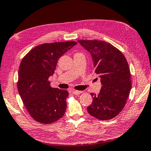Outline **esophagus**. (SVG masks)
<instances>
[{
    "label": "esophagus",
    "mask_w": 151,
    "mask_h": 151,
    "mask_svg": "<svg viewBox=\"0 0 151 151\" xmlns=\"http://www.w3.org/2000/svg\"><path fill=\"white\" fill-rule=\"evenodd\" d=\"M70 92H72L73 94H75V95H78V94H81V93H83V92L82 91H78V90H70Z\"/></svg>",
    "instance_id": "34e87169"
}]
</instances>
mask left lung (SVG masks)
I'll return each instance as SVG.
<instances>
[{
  "label": "left lung",
  "instance_id": "8db88e82",
  "mask_svg": "<svg viewBox=\"0 0 151 151\" xmlns=\"http://www.w3.org/2000/svg\"><path fill=\"white\" fill-rule=\"evenodd\" d=\"M91 54L95 73L102 84L100 93L87 107L90 115L100 120L114 118L126 104L131 88V73L125 57L118 49L104 41L78 40Z\"/></svg>",
  "mask_w": 151,
  "mask_h": 151
}]
</instances>
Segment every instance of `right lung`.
<instances>
[{
	"mask_svg": "<svg viewBox=\"0 0 151 151\" xmlns=\"http://www.w3.org/2000/svg\"><path fill=\"white\" fill-rule=\"evenodd\" d=\"M76 42L43 43L31 49L20 63L18 90L24 106L35 121L50 124L64 116L68 91L50 86L57 61Z\"/></svg>",
	"mask_w": 151,
	"mask_h": 151,
	"instance_id": "right-lung-1",
	"label": "right lung"
}]
</instances>
